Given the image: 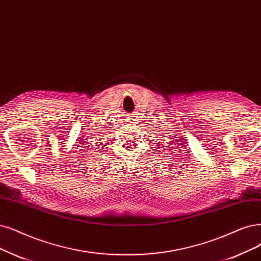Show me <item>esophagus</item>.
<instances>
[{
	"label": "esophagus",
	"mask_w": 261,
	"mask_h": 261,
	"mask_svg": "<svg viewBox=\"0 0 261 261\" xmlns=\"http://www.w3.org/2000/svg\"><path fill=\"white\" fill-rule=\"evenodd\" d=\"M129 119H130V120H133V117H130Z\"/></svg>",
	"instance_id": "1"
}]
</instances>
